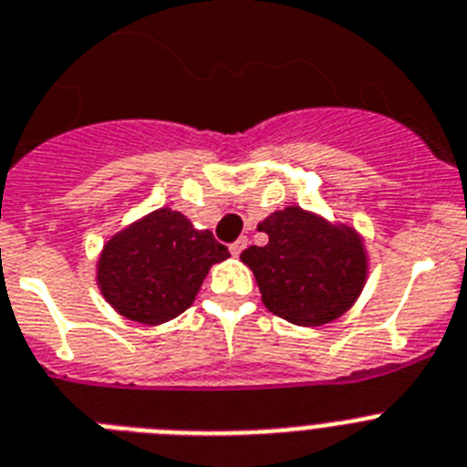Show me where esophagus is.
I'll return each instance as SVG.
<instances>
[{
	"instance_id": "1",
	"label": "esophagus",
	"mask_w": 467,
	"mask_h": 467,
	"mask_svg": "<svg viewBox=\"0 0 467 467\" xmlns=\"http://www.w3.org/2000/svg\"><path fill=\"white\" fill-rule=\"evenodd\" d=\"M248 248V238H238L236 243H231V254H234V257H238V254L243 253V250Z\"/></svg>"
}]
</instances>
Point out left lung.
I'll use <instances>...</instances> for the list:
<instances>
[{"mask_svg":"<svg viewBox=\"0 0 467 467\" xmlns=\"http://www.w3.org/2000/svg\"><path fill=\"white\" fill-rule=\"evenodd\" d=\"M266 245H250L241 260L254 274L269 312L295 326H324L348 312L364 290L368 254L348 224L288 205L257 226Z\"/></svg>","mask_w":467,"mask_h":467,"instance_id":"8db88e82","label":"left lung"}]
</instances>
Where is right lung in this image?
<instances>
[{"mask_svg": "<svg viewBox=\"0 0 467 467\" xmlns=\"http://www.w3.org/2000/svg\"><path fill=\"white\" fill-rule=\"evenodd\" d=\"M229 257L213 231L161 207L106 241L97 262L101 295L119 317L146 326L172 321L193 305L210 266Z\"/></svg>", "mask_w": 467, "mask_h": 467, "instance_id": "1", "label": "right lung"}]
</instances>
